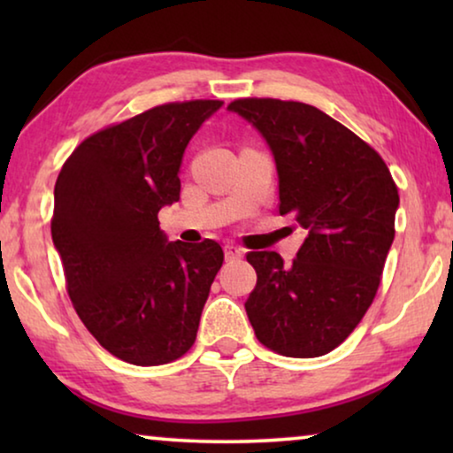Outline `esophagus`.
<instances>
[{
  "instance_id": "1",
  "label": "esophagus",
  "mask_w": 453,
  "mask_h": 453,
  "mask_svg": "<svg viewBox=\"0 0 453 453\" xmlns=\"http://www.w3.org/2000/svg\"><path fill=\"white\" fill-rule=\"evenodd\" d=\"M241 256H243V250H241V247L233 245V243L225 245V257L226 259H239Z\"/></svg>"
}]
</instances>
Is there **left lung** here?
I'll use <instances>...</instances> for the list:
<instances>
[{"instance_id": "1", "label": "left lung", "mask_w": 453, "mask_h": 453, "mask_svg": "<svg viewBox=\"0 0 453 453\" xmlns=\"http://www.w3.org/2000/svg\"><path fill=\"white\" fill-rule=\"evenodd\" d=\"M228 111L262 134L278 173L280 214L305 231L293 264L250 251L257 284L245 311L259 342L313 358L342 344L375 299L400 206L373 148L324 111L276 98H239Z\"/></svg>"}]
</instances>
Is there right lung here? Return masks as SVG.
Returning a JSON list of instances; mask_svg holds the SVG:
<instances>
[{"label": "right lung", "mask_w": 453, "mask_h": 453, "mask_svg": "<svg viewBox=\"0 0 453 453\" xmlns=\"http://www.w3.org/2000/svg\"><path fill=\"white\" fill-rule=\"evenodd\" d=\"M222 101L160 104L86 138L55 183L53 245L76 313L103 349L152 367L196 342L222 247L169 241L185 148Z\"/></svg>", "instance_id": "add662e5"}]
</instances>
